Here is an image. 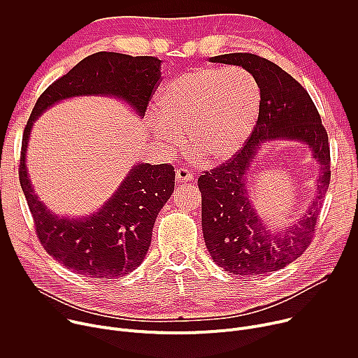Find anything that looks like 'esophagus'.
<instances>
[{
	"label": "esophagus",
	"instance_id": "obj_1",
	"mask_svg": "<svg viewBox=\"0 0 358 358\" xmlns=\"http://www.w3.org/2000/svg\"><path fill=\"white\" fill-rule=\"evenodd\" d=\"M176 180L177 182H187V181H192L194 180V174L187 170L185 167H180L176 170Z\"/></svg>",
	"mask_w": 358,
	"mask_h": 358
}]
</instances>
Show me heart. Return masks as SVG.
I'll return each instance as SVG.
<instances>
[{"label":"heart","mask_w":358,"mask_h":358,"mask_svg":"<svg viewBox=\"0 0 358 358\" xmlns=\"http://www.w3.org/2000/svg\"><path fill=\"white\" fill-rule=\"evenodd\" d=\"M262 89L242 66H202L176 76L157 100L156 137L166 145L188 131L192 150L203 163L231 157L258 123Z\"/></svg>","instance_id":"heart-1"}]
</instances>
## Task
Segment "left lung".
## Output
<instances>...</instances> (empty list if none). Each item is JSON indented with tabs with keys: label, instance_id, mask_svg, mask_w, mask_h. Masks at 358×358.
<instances>
[{
	"label": "left lung",
	"instance_id": "8db88e82",
	"mask_svg": "<svg viewBox=\"0 0 358 358\" xmlns=\"http://www.w3.org/2000/svg\"><path fill=\"white\" fill-rule=\"evenodd\" d=\"M210 61L252 72L262 89V105L258 123L243 147L198 178L203 239L213 259L227 272L262 276L292 264L313 239L331 176L329 136L308 90L276 64L248 52L218 55ZM271 139L301 142L311 150L321 171L311 208L280 234L266 229L250 206L244 187L257 147Z\"/></svg>",
	"mask_w": 358,
	"mask_h": 358
}]
</instances>
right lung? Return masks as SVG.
Masks as SVG:
<instances>
[{
  "mask_svg": "<svg viewBox=\"0 0 358 358\" xmlns=\"http://www.w3.org/2000/svg\"><path fill=\"white\" fill-rule=\"evenodd\" d=\"M162 61L97 52L49 85L38 97L22 134L20 182L43 249L66 269L93 279H113L133 272L150 248L152 227L174 191L171 164L134 166L113 196L90 217L75 220L49 211L34 192L27 171V147L38 116L58 101L89 94L124 100L144 116L160 85Z\"/></svg>",
  "mask_w": 358,
  "mask_h": 358,
  "instance_id": "obj_1",
  "label": "right lung"
}]
</instances>
